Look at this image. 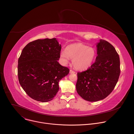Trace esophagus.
Here are the masks:
<instances>
[{
    "label": "esophagus",
    "instance_id": "obj_1",
    "mask_svg": "<svg viewBox=\"0 0 134 134\" xmlns=\"http://www.w3.org/2000/svg\"><path fill=\"white\" fill-rule=\"evenodd\" d=\"M69 73H70V74H74V73H75V72L74 70L70 69V70H69Z\"/></svg>",
    "mask_w": 134,
    "mask_h": 134
}]
</instances>
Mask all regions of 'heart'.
<instances>
[{
  "label": "heart",
  "mask_w": 134,
  "mask_h": 134,
  "mask_svg": "<svg viewBox=\"0 0 134 134\" xmlns=\"http://www.w3.org/2000/svg\"><path fill=\"white\" fill-rule=\"evenodd\" d=\"M62 62L67 64L69 59H72L74 67L80 70L88 68L92 64L96 57L95 50L82 43H73L66 48V51L60 53Z\"/></svg>",
  "instance_id": "obj_1"
}]
</instances>
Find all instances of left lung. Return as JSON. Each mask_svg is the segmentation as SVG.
Masks as SVG:
<instances>
[{"label": "left lung", "mask_w": 134, "mask_h": 134, "mask_svg": "<svg viewBox=\"0 0 134 134\" xmlns=\"http://www.w3.org/2000/svg\"><path fill=\"white\" fill-rule=\"evenodd\" d=\"M96 60L86 70L77 72L76 91L84 100L95 102L107 97L116 86L120 73V58L108 41L98 43Z\"/></svg>", "instance_id": "8db88e82"}]
</instances>
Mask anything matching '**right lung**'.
<instances>
[{
	"mask_svg": "<svg viewBox=\"0 0 134 134\" xmlns=\"http://www.w3.org/2000/svg\"><path fill=\"white\" fill-rule=\"evenodd\" d=\"M62 49L55 38L29 43L18 60L19 83L32 99L46 102L58 92L59 82L69 69L58 62Z\"/></svg>",
	"mask_w": 134,
	"mask_h": 134,
	"instance_id": "obj_1",
	"label": "right lung"
}]
</instances>
